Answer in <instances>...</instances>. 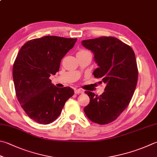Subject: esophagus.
Wrapping results in <instances>:
<instances>
[{
  "mask_svg": "<svg viewBox=\"0 0 157 157\" xmlns=\"http://www.w3.org/2000/svg\"><path fill=\"white\" fill-rule=\"evenodd\" d=\"M75 92L76 94H80L83 93V91H82L81 90H80V89H77V90H75Z\"/></svg>",
  "mask_w": 157,
  "mask_h": 157,
  "instance_id": "esophagus-1",
  "label": "esophagus"
}]
</instances>
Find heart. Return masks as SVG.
<instances>
[{"label": "heart", "instance_id": "heart-1", "mask_svg": "<svg viewBox=\"0 0 157 157\" xmlns=\"http://www.w3.org/2000/svg\"><path fill=\"white\" fill-rule=\"evenodd\" d=\"M86 52H90L87 51H85V50H81V51H80L78 53H86Z\"/></svg>", "mask_w": 157, "mask_h": 157}]
</instances>
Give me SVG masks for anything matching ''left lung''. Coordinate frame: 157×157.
<instances>
[{"instance_id":"obj_1","label":"left lung","mask_w":157,"mask_h":157,"mask_svg":"<svg viewBox=\"0 0 157 157\" xmlns=\"http://www.w3.org/2000/svg\"><path fill=\"white\" fill-rule=\"evenodd\" d=\"M82 45L94 55L98 67L94 77L105 82V91L98 96L86 91L90 104L84 108L87 117L98 124L115 120L128 106L135 92L138 69L133 50L114 37H100L82 41Z\"/></svg>"}]
</instances>
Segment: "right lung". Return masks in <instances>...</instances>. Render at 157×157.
<instances>
[{"instance_id": "1", "label": "right lung", "mask_w": 157, "mask_h": 157, "mask_svg": "<svg viewBox=\"0 0 157 157\" xmlns=\"http://www.w3.org/2000/svg\"><path fill=\"white\" fill-rule=\"evenodd\" d=\"M76 40L44 36L28 41L17 53L13 66L16 94L24 111L35 122H54L75 94L70 87L55 86L49 78L58 72L62 58Z\"/></svg>"}]
</instances>
